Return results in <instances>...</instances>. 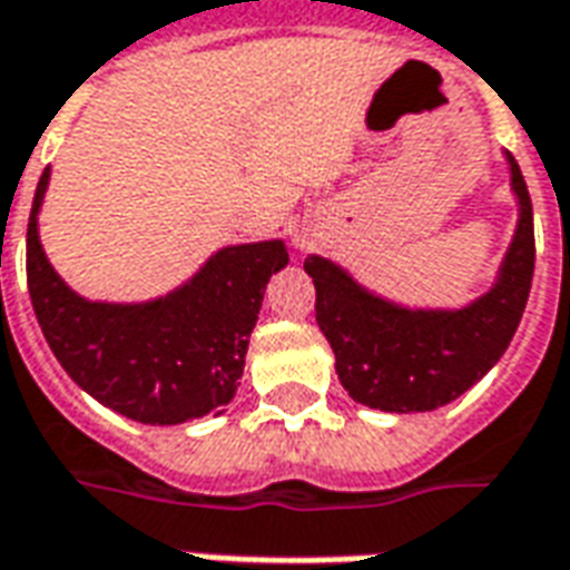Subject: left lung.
I'll list each match as a JSON object with an SVG mask.
<instances>
[{"instance_id": "1", "label": "left lung", "mask_w": 570, "mask_h": 570, "mask_svg": "<svg viewBox=\"0 0 570 570\" xmlns=\"http://www.w3.org/2000/svg\"><path fill=\"white\" fill-rule=\"evenodd\" d=\"M519 204L515 235L489 293L464 308H406L375 296L351 274L308 256L317 326L335 354L338 382L382 412H430L470 391L503 357L522 321L534 274V216L515 158L507 151Z\"/></svg>"}]
</instances>
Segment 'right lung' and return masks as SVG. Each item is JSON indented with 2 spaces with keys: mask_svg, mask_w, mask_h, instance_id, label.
Returning <instances> with one entry per match:
<instances>
[{
  "mask_svg": "<svg viewBox=\"0 0 570 570\" xmlns=\"http://www.w3.org/2000/svg\"><path fill=\"white\" fill-rule=\"evenodd\" d=\"M45 170L27 225L32 311L81 391L140 424H183L232 403L268 277L289 262L284 240L213 253L186 284L149 302H91L63 284L39 240Z\"/></svg>",
  "mask_w": 570,
  "mask_h": 570,
  "instance_id": "add662e5",
  "label": "right lung"
}]
</instances>
